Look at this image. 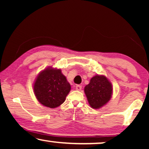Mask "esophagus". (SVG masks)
<instances>
[{"label": "esophagus", "mask_w": 149, "mask_h": 149, "mask_svg": "<svg viewBox=\"0 0 149 149\" xmlns=\"http://www.w3.org/2000/svg\"><path fill=\"white\" fill-rule=\"evenodd\" d=\"M75 87H76V89L77 90H81V88H82V86H81V85H77L76 86H75Z\"/></svg>", "instance_id": "esophagus-1"}]
</instances>
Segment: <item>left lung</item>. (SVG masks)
Segmentation results:
<instances>
[{"mask_svg":"<svg viewBox=\"0 0 149 149\" xmlns=\"http://www.w3.org/2000/svg\"><path fill=\"white\" fill-rule=\"evenodd\" d=\"M84 91L89 105L93 109H100L111 99L113 87L108 79L104 75H95L90 83L85 87Z\"/></svg>","mask_w":149,"mask_h":149,"instance_id":"obj_1","label":"left lung"}]
</instances>
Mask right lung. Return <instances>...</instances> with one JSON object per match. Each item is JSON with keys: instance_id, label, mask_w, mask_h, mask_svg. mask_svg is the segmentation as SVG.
<instances>
[{"instance_id": "right-lung-1", "label": "right lung", "mask_w": 149, "mask_h": 149, "mask_svg": "<svg viewBox=\"0 0 149 149\" xmlns=\"http://www.w3.org/2000/svg\"><path fill=\"white\" fill-rule=\"evenodd\" d=\"M70 85L60 69L49 67L41 71L34 83L36 99L42 105L54 109L64 103Z\"/></svg>"}]
</instances>
